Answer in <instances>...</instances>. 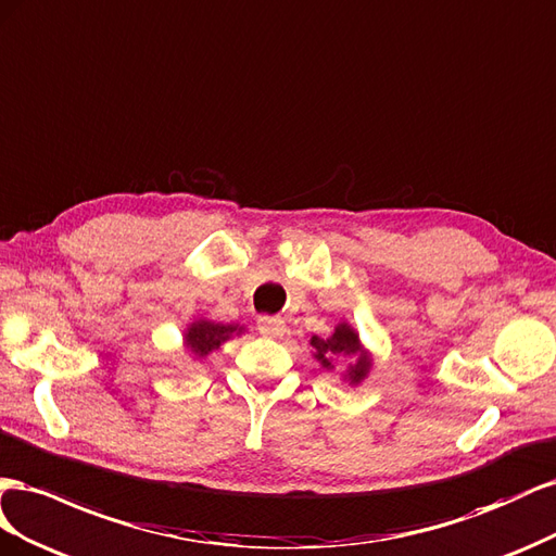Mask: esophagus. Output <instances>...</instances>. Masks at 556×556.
<instances>
[{
    "instance_id": "34e87169",
    "label": "esophagus",
    "mask_w": 556,
    "mask_h": 556,
    "mask_svg": "<svg viewBox=\"0 0 556 556\" xmlns=\"http://www.w3.org/2000/svg\"><path fill=\"white\" fill-rule=\"evenodd\" d=\"M258 330L263 332V336L279 338V336H283V330H287V321H283L281 316H261Z\"/></svg>"
}]
</instances>
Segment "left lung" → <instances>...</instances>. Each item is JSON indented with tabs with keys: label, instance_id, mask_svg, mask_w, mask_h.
<instances>
[{
	"label": "left lung",
	"instance_id": "obj_1",
	"mask_svg": "<svg viewBox=\"0 0 556 556\" xmlns=\"http://www.w3.org/2000/svg\"><path fill=\"white\" fill-rule=\"evenodd\" d=\"M309 344H312L314 358L319 361L321 368H326V370L336 368V366H332V363H336V361H344V358L352 361L346 366V372H344V379L352 387L361 384L363 379L368 377L370 366H372L370 354L361 346L358 332L349 324H340L330 338L314 336L309 340Z\"/></svg>",
	"mask_w": 556,
	"mask_h": 556
}]
</instances>
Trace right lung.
<instances>
[{"label":"right lung","instance_id":"add662e5","mask_svg":"<svg viewBox=\"0 0 556 556\" xmlns=\"http://www.w3.org/2000/svg\"><path fill=\"white\" fill-rule=\"evenodd\" d=\"M244 328L235 326V324H216V321H207V319H200L193 321L186 332H184V342L186 349L195 358H204L207 354H212L214 349H218L226 340H230L232 336H240Z\"/></svg>","mask_w":556,"mask_h":556}]
</instances>
